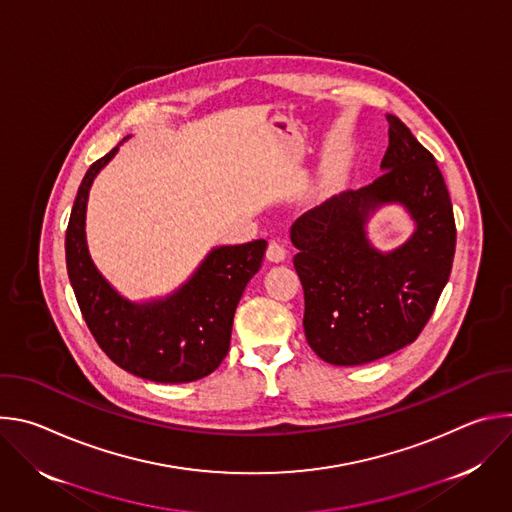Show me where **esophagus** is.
<instances>
[{
	"label": "esophagus",
	"mask_w": 512,
	"mask_h": 512,
	"mask_svg": "<svg viewBox=\"0 0 512 512\" xmlns=\"http://www.w3.org/2000/svg\"><path fill=\"white\" fill-rule=\"evenodd\" d=\"M285 255H287V251H285V247L279 241H271L269 243V247H267V259L269 261L279 263V261L285 259Z\"/></svg>",
	"instance_id": "34e87169"
}]
</instances>
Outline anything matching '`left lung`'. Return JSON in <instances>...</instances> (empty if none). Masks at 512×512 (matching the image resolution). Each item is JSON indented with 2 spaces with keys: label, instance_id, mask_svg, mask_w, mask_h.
<instances>
[{
  "label": "left lung",
  "instance_id": "obj_1",
  "mask_svg": "<svg viewBox=\"0 0 512 512\" xmlns=\"http://www.w3.org/2000/svg\"><path fill=\"white\" fill-rule=\"evenodd\" d=\"M387 121L383 174L308 210L289 231L304 287L306 340L336 367L367 364L411 344L452 271L456 223L444 176L399 117ZM391 201L408 208L416 231L395 252L381 254L363 225Z\"/></svg>",
  "mask_w": 512,
  "mask_h": 512
}]
</instances>
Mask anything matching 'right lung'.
Listing matches in <instances>:
<instances>
[{
  "instance_id": "1",
  "label": "right lung",
  "mask_w": 512,
  "mask_h": 512,
  "mask_svg": "<svg viewBox=\"0 0 512 512\" xmlns=\"http://www.w3.org/2000/svg\"><path fill=\"white\" fill-rule=\"evenodd\" d=\"M117 150L87 170L72 204L64 245L70 285L91 334L117 367L156 383L198 381L229 352L237 304L261 269L267 241L212 249L166 300L133 304L121 298L93 265L85 239L91 184Z\"/></svg>"
}]
</instances>
